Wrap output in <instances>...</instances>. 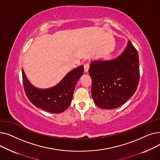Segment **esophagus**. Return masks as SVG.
I'll use <instances>...</instances> for the list:
<instances>
[{
  "label": "esophagus",
  "instance_id": "esophagus-1",
  "mask_svg": "<svg viewBox=\"0 0 160 160\" xmlns=\"http://www.w3.org/2000/svg\"><path fill=\"white\" fill-rule=\"evenodd\" d=\"M89 69V64L86 63V64L84 65V66H83V69H84V72H88Z\"/></svg>",
  "mask_w": 160,
  "mask_h": 160
}]
</instances>
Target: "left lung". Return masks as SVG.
I'll return each mask as SVG.
<instances>
[{"label":"left lung","mask_w":160,"mask_h":160,"mask_svg":"<svg viewBox=\"0 0 160 160\" xmlns=\"http://www.w3.org/2000/svg\"><path fill=\"white\" fill-rule=\"evenodd\" d=\"M89 72L95 104L102 109L118 108L134 94L139 84L137 50L128 41L124 52L114 60L92 61Z\"/></svg>","instance_id":"left-lung-1"}]
</instances>
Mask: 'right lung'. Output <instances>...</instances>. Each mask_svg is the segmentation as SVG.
I'll list each match as a JSON object with an SVG mask.
<instances>
[{
  "instance_id": "obj_1",
  "label": "right lung",
  "mask_w": 160,
  "mask_h": 160,
  "mask_svg": "<svg viewBox=\"0 0 160 160\" xmlns=\"http://www.w3.org/2000/svg\"><path fill=\"white\" fill-rule=\"evenodd\" d=\"M83 73L81 65L67 74L53 88L38 89L32 86L22 70L24 90L30 101L35 106L53 113L65 111L71 104L75 86Z\"/></svg>"
}]
</instances>
